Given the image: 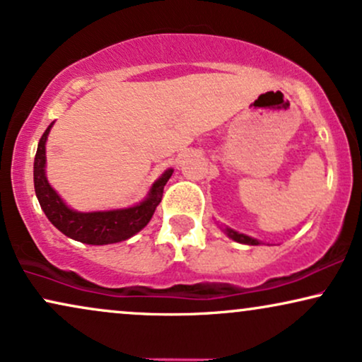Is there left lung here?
Masks as SVG:
<instances>
[{
  "instance_id": "1",
  "label": "left lung",
  "mask_w": 362,
  "mask_h": 362,
  "mask_svg": "<svg viewBox=\"0 0 362 362\" xmlns=\"http://www.w3.org/2000/svg\"><path fill=\"white\" fill-rule=\"evenodd\" d=\"M225 233L228 235L231 240H235V242H238V243H245V245H258V243H260V242H258V240L252 238V236L238 233V231H235V230H231V228H226Z\"/></svg>"
}]
</instances>
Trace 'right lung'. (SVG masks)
I'll return each mask as SVG.
<instances>
[{
	"mask_svg": "<svg viewBox=\"0 0 362 362\" xmlns=\"http://www.w3.org/2000/svg\"><path fill=\"white\" fill-rule=\"evenodd\" d=\"M53 122L43 132L42 139L38 142L37 156H35L33 164V181L35 193L40 202V206L45 211L52 225L69 236V238L77 240V242L87 245H110L122 242V240L131 238L141 231L153 218L156 208L163 198L164 186L169 177H171L173 169H168L158 181L151 186L149 194L144 202L131 208L124 209H110V211H90L80 213L70 209L62 202L57 191L52 188L45 176V144H47L48 132Z\"/></svg>",
	"mask_w": 362,
	"mask_h": 362,
	"instance_id": "right-lung-1",
	"label": "right lung"
}]
</instances>
